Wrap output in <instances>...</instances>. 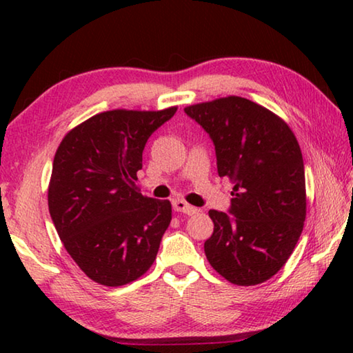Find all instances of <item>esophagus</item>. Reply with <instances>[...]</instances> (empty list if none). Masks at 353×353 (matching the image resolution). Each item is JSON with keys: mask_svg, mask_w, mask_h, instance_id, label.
<instances>
[{"mask_svg": "<svg viewBox=\"0 0 353 353\" xmlns=\"http://www.w3.org/2000/svg\"><path fill=\"white\" fill-rule=\"evenodd\" d=\"M172 208H174L176 212H181V213H185V214H194L198 213L199 210L193 205H190L188 202H185L182 199H174L172 201Z\"/></svg>", "mask_w": 353, "mask_h": 353, "instance_id": "obj_1", "label": "esophagus"}]
</instances>
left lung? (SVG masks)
<instances>
[{"instance_id": "obj_1", "label": "left lung", "mask_w": 353, "mask_h": 353, "mask_svg": "<svg viewBox=\"0 0 353 353\" xmlns=\"http://www.w3.org/2000/svg\"><path fill=\"white\" fill-rule=\"evenodd\" d=\"M210 135L219 177L234 183L229 213L210 210L207 260L230 283L266 282L282 270L307 214L305 170L294 134L282 118L246 98L185 107Z\"/></svg>"}]
</instances>
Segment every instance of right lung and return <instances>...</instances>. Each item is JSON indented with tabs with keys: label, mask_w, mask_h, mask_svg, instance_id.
<instances>
[{
	"label": "right lung",
	"mask_w": 353,
	"mask_h": 353,
	"mask_svg": "<svg viewBox=\"0 0 353 353\" xmlns=\"http://www.w3.org/2000/svg\"><path fill=\"white\" fill-rule=\"evenodd\" d=\"M176 110L98 113L57 148L48 207L67 252L93 282L130 283L157 256L171 202L146 198L135 181L148 139Z\"/></svg>",
	"instance_id": "right-lung-1"
}]
</instances>
